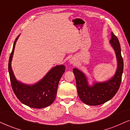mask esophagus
Segmentation results:
<instances>
[{
  "mask_svg": "<svg viewBox=\"0 0 130 130\" xmlns=\"http://www.w3.org/2000/svg\"><path fill=\"white\" fill-rule=\"evenodd\" d=\"M70 62L71 63H72V64H73V63L74 64V63H75V61L74 59H71L70 60Z\"/></svg>",
  "mask_w": 130,
  "mask_h": 130,
  "instance_id": "esophagus-1",
  "label": "esophagus"
}]
</instances>
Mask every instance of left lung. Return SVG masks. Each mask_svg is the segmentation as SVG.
Wrapping results in <instances>:
<instances>
[{
  "mask_svg": "<svg viewBox=\"0 0 130 130\" xmlns=\"http://www.w3.org/2000/svg\"><path fill=\"white\" fill-rule=\"evenodd\" d=\"M109 42L115 51L118 65L115 75L108 81L96 82L89 86L85 74L77 68L73 69L78 94L81 101L88 105L97 106L109 101L117 93L121 83L124 62L119 40L113 32Z\"/></svg>",
  "mask_w": 130,
  "mask_h": 130,
  "instance_id": "8db88e82",
  "label": "left lung"
}]
</instances>
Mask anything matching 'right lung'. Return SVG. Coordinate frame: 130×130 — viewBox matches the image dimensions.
I'll return each instance as SVG.
<instances>
[{
    "label": "right lung",
    "instance_id": "right-lung-1",
    "mask_svg": "<svg viewBox=\"0 0 130 130\" xmlns=\"http://www.w3.org/2000/svg\"><path fill=\"white\" fill-rule=\"evenodd\" d=\"M19 36L13 43L8 63L12 88L17 98L23 104L37 109L47 107L52 104L56 98L59 82L65 72V67L63 65L53 67L40 81L33 85H27L17 81L12 70L11 62Z\"/></svg>",
    "mask_w": 130,
    "mask_h": 130
}]
</instances>
